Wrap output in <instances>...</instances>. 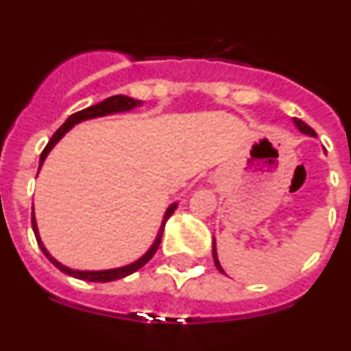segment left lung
<instances>
[{
  "label": "left lung",
  "mask_w": 351,
  "mask_h": 351,
  "mask_svg": "<svg viewBox=\"0 0 351 351\" xmlns=\"http://www.w3.org/2000/svg\"><path fill=\"white\" fill-rule=\"evenodd\" d=\"M293 123H295V126H297V128H299V132L306 133V135H309V137H316L315 130H313L311 126L306 125V123H304L302 119H297V117H293ZM213 258H214V263H216V267H218V271L225 274V271H223L221 265H219L218 255H216V241H213Z\"/></svg>",
  "instance_id": "left-lung-1"
}]
</instances>
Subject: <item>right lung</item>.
<instances>
[{"label":"right lung","instance_id":"right-lung-1","mask_svg":"<svg viewBox=\"0 0 351 351\" xmlns=\"http://www.w3.org/2000/svg\"><path fill=\"white\" fill-rule=\"evenodd\" d=\"M138 105H142L141 100H133V98H130V96L116 95V96H110V98H107V100L100 101V104L93 105V107H88V108H84V110H79V112L71 114V116L64 121V125L61 126V128L58 130L54 135H52V138L49 141V144L45 145V149H43L42 154H40L38 170L42 169L43 161H45L47 154L51 153V149L64 137V133L70 132V130L73 128L75 125H79V123H82V121H86V119H95V117L110 116V114H117V112H128V110L138 107ZM176 207H178V204H172V206L167 209L165 216H163V221H161L160 230H158L156 239H154L153 246L149 247L145 255H142L141 258L135 260V262L130 263V265H125V267L107 269V271H75V269H70V267H66V265H63V263H60L58 260L54 258V256H51V253H49V251L45 250V246H43L42 239H40V234H38V226H36L35 216H31V225H33V232H35L36 243H38L40 250L43 251V255L47 256V258L51 260V263H54L56 267L60 269L61 272H64V274H68V276H73V278H77V280L95 281V283H107V281H116V280H121V278H126V276L133 274V272L144 267L145 263L153 258L154 253H156V250H158V246H160V243H161V235H163V228H165L167 219L172 216L173 210H176Z\"/></svg>","mask_w":351,"mask_h":351}]
</instances>
